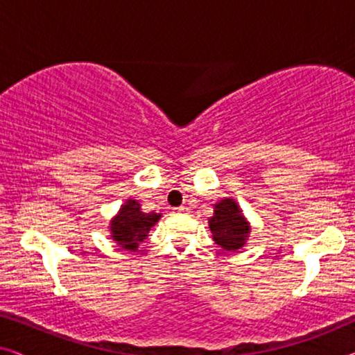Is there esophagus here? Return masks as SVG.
Returning a JSON list of instances; mask_svg holds the SVG:
<instances>
[{
	"instance_id": "obj_1",
	"label": "esophagus",
	"mask_w": 355,
	"mask_h": 355,
	"mask_svg": "<svg viewBox=\"0 0 355 355\" xmlns=\"http://www.w3.org/2000/svg\"><path fill=\"white\" fill-rule=\"evenodd\" d=\"M174 211H176V213H186L187 211V207L186 205H181V207L174 208Z\"/></svg>"
}]
</instances>
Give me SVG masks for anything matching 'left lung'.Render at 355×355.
Masks as SVG:
<instances>
[{"label":"left lung","instance_id":"obj_1","mask_svg":"<svg viewBox=\"0 0 355 355\" xmlns=\"http://www.w3.org/2000/svg\"><path fill=\"white\" fill-rule=\"evenodd\" d=\"M213 239L225 250H237L245 244L250 232L249 223L244 220L237 203L232 198H225L215 205V215L210 218Z\"/></svg>","mask_w":355,"mask_h":355}]
</instances>
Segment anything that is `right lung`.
<instances>
[{"label": "right lung", "mask_w": 355, "mask_h": 355, "mask_svg": "<svg viewBox=\"0 0 355 355\" xmlns=\"http://www.w3.org/2000/svg\"><path fill=\"white\" fill-rule=\"evenodd\" d=\"M159 213L140 211V203L129 200L119 210V215L111 221V234L123 249H137L139 242L147 237L152 226L159 220Z\"/></svg>", "instance_id": "right-lung-1"}]
</instances>
